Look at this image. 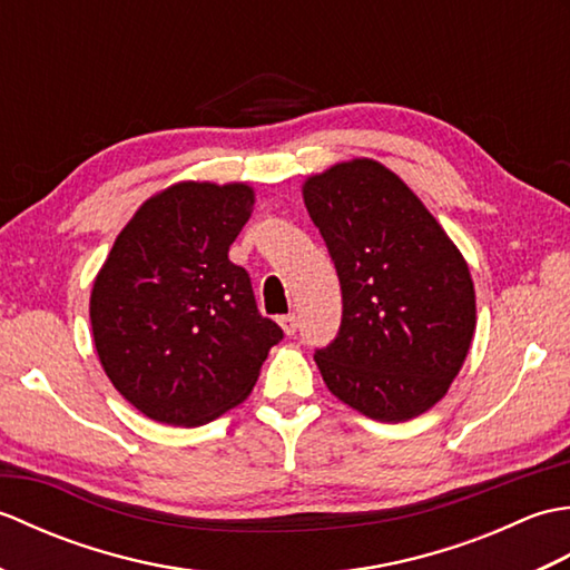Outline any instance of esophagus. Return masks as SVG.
<instances>
[{"label": "esophagus", "mask_w": 570, "mask_h": 570, "mask_svg": "<svg viewBox=\"0 0 570 570\" xmlns=\"http://www.w3.org/2000/svg\"><path fill=\"white\" fill-rule=\"evenodd\" d=\"M278 325H282V331H284L286 335H294V333H296V328H298V321H296L294 313H288V316H282V318H278Z\"/></svg>", "instance_id": "34e87169"}]
</instances>
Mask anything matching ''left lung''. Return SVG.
<instances>
[{
  "instance_id": "1",
  "label": "left lung",
  "mask_w": 570,
  "mask_h": 570,
  "mask_svg": "<svg viewBox=\"0 0 570 570\" xmlns=\"http://www.w3.org/2000/svg\"><path fill=\"white\" fill-rule=\"evenodd\" d=\"M301 190L343 292L341 331L313 355L325 386L374 421L421 416L451 390L475 335L465 257L380 161H341Z\"/></svg>"
}]
</instances>
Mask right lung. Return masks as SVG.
<instances>
[{"mask_svg": "<svg viewBox=\"0 0 570 570\" xmlns=\"http://www.w3.org/2000/svg\"><path fill=\"white\" fill-rule=\"evenodd\" d=\"M254 210L242 180H178L139 205L92 282L90 325L115 390L151 421L203 426L245 402L282 328L227 257Z\"/></svg>", "mask_w": 570, "mask_h": 570, "instance_id": "add662e5", "label": "right lung"}]
</instances>
